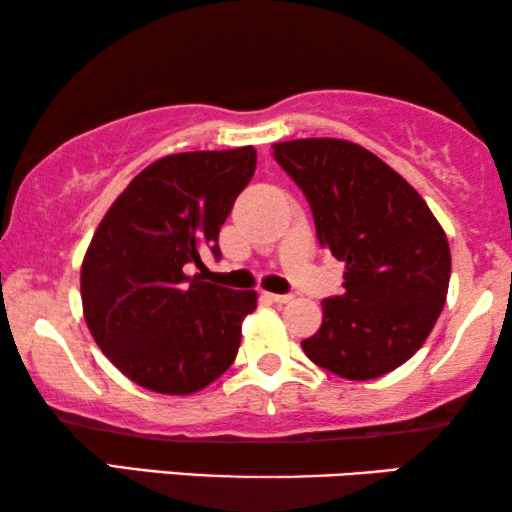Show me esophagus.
<instances>
[{"instance_id":"34e87169","label":"esophagus","mask_w":512,"mask_h":512,"mask_svg":"<svg viewBox=\"0 0 512 512\" xmlns=\"http://www.w3.org/2000/svg\"><path fill=\"white\" fill-rule=\"evenodd\" d=\"M270 300H275V303H291L293 296L291 293H268Z\"/></svg>"}]
</instances>
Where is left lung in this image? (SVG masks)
Returning <instances> with one entry per match:
<instances>
[{"instance_id":"left-lung-1","label":"left lung","mask_w":512,"mask_h":512,"mask_svg":"<svg viewBox=\"0 0 512 512\" xmlns=\"http://www.w3.org/2000/svg\"><path fill=\"white\" fill-rule=\"evenodd\" d=\"M310 202L321 247L345 263V291L300 342L317 366L375 380L403 366L443 312L450 244L422 195L375 153L345 139L272 146Z\"/></svg>"}]
</instances>
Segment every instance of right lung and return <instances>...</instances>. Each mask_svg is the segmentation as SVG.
<instances>
[{
	"label": "right lung",
	"instance_id": "right-lung-1",
	"mask_svg": "<svg viewBox=\"0 0 512 512\" xmlns=\"http://www.w3.org/2000/svg\"><path fill=\"white\" fill-rule=\"evenodd\" d=\"M256 170L254 146L174 153L130 181L81 265L83 317L107 359L139 387L184 396L235 361L254 291L202 282V254Z\"/></svg>",
	"mask_w": 512,
	"mask_h": 512
}]
</instances>
